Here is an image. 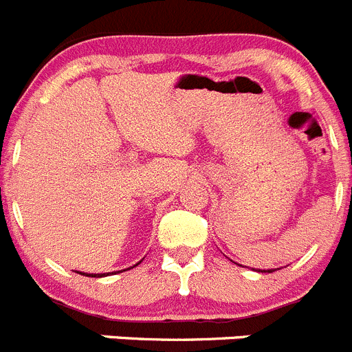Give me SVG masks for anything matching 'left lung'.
Returning <instances> with one entry per match:
<instances>
[{"label": "left lung", "instance_id": "left-lung-1", "mask_svg": "<svg viewBox=\"0 0 352 352\" xmlns=\"http://www.w3.org/2000/svg\"><path fill=\"white\" fill-rule=\"evenodd\" d=\"M276 269H267V271H262V269H258V272H274Z\"/></svg>", "mask_w": 352, "mask_h": 352}]
</instances>
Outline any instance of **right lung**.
Segmentation results:
<instances>
[{
    "instance_id": "right-lung-1",
    "label": "right lung",
    "mask_w": 352,
    "mask_h": 352,
    "mask_svg": "<svg viewBox=\"0 0 352 352\" xmlns=\"http://www.w3.org/2000/svg\"><path fill=\"white\" fill-rule=\"evenodd\" d=\"M135 265H137V264H135ZM123 271H126V269H123ZM78 272H80V271H78ZM80 274L88 276V278H104V276L111 274V272H100V274H90V272H80Z\"/></svg>"
}]
</instances>
